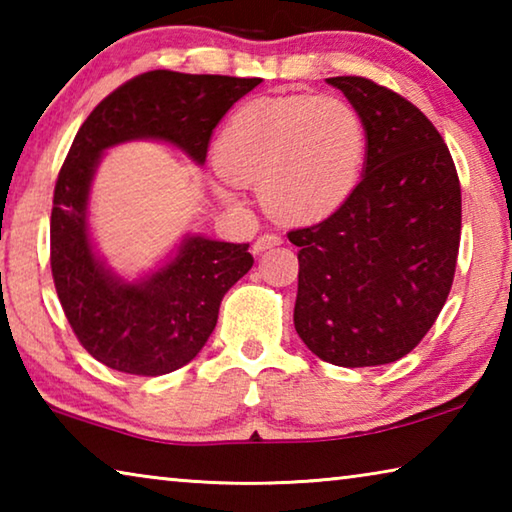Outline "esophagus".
<instances>
[{"instance_id": "esophagus-1", "label": "esophagus", "mask_w": 512, "mask_h": 512, "mask_svg": "<svg viewBox=\"0 0 512 512\" xmlns=\"http://www.w3.org/2000/svg\"><path fill=\"white\" fill-rule=\"evenodd\" d=\"M282 244V239L277 237V235H262V237H257V241L253 244V253H264V250H268V248H275V246H280Z\"/></svg>"}]
</instances>
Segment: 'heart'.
<instances>
[{"mask_svg":"<svg viewBox=\"0 0 512 512\" xmlns=\"http://www.w3.org/2000/svg\"><path fill=\"white\" fill-rule=\"evenodd\" d=\"M363 155L366 131L348 101L255 99L228 119L214 146L216 192L237 203V185H253L275 219L318 221L348 201Z\"/></svg>","mask_w":512,"mask_h":512,"instance_id":"1","label":"heart"}]
</instances>
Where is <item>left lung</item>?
Segmentation results:
<instances>
[{"instance_id": "1", "label": "left lung", "mask_w": 512, "mask_h": 512, "mask_svg": "<svg viewBox=\"0 0 512 512\" xmlns=\"http://www.w3.org/2000/svg\"><path fill=\"white\" fill-rule=\"evenodd\" d=\"M366 131L363 176L339 210L291 230L293 325L318 359L384 366L409 354L443 309L461 241V185L443 137L400 94L361 76L327 79Z\"/></svg>"}]
</instances>
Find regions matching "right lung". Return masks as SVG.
Masks as SVG:
<instances>
[{
    "label": "right lung",
    "mask_w": 512,
    "mask_h": 512,
    "mask_svg": "<svg viewBox=\"0 0 512 512\" xmlns=\"http://www.w3.org/2000/svg\"><path fill=\"white\" fill-rule=\"evenodd\" d=\"M262 79L155 69L108 94L76 133L51 210V273L65 316L103 366L158 377L192 361L214 332L225 293L253 266L248 244L187 232L149 271L126 277L99 253L90 194L110 149L162 142L203 167L212 131Z\"/></svg>",
    "instance_id": "obj_1"
}]
</instances>
